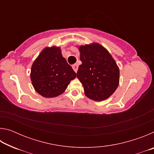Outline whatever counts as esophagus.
I'll use <instances>...</instances> for the list:
<instances>
[{
    "instance_id": "obj_1",
    "label": "esophagus",
    "mask_w": 154,
    "mask_h": 154,
    "mask_svg": "<svg viewBox=\"0 0 154 154\" xmlns=\"http://www.w3.org/2000/svg\"><path fill=\"white\" fill-rule=\"evenodd\" d=\"M72 69H73L74 71L75 72H77V70H78V65L77 64H74L73 66H72Z\"/></svg>"
}]
</instances>
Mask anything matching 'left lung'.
I'll return each instance as SVG.
<instances>
[{
  "mask_svg": "<svg viewBox=\"0 0 154 154\" xmlns=\"http://www.w3.org/2000/svg\"><path fill=\"white\" fill-rule=\"evenodd\" d=\"M80 60L77 77L88 98L95 101L107 99L119 82V70L113 57L97 43L79 47Z\"/></svg>",
  "mask_w": 154,
  "mask_h": 154,
  "instance_id": "left-lung-1",
  "label": "left lung"
}]
</instances>
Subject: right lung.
I'll return each mask as SVG.
<instances>
[{
  "label": "right lung",
  "mask_w": 154,
  "mask_h": 154,
  "mask_svg": "<svg viewBox=\"0 0 154 154\" xmlns=\"http://www.w3.org/2000/svg\"><path fill=\"white\" fill-rule=\"evenodd\" d=\"M76 77L73 69L62 56L59 47L44 48L31 68L33 87L36 92L45 98L62 94Z\"/></svg>",
  "instance_id": "add662e5"
}]
</instances>
